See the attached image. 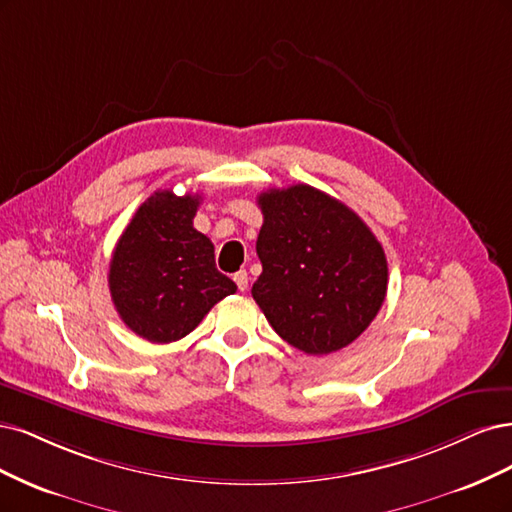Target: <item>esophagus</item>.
<instances>
[{
	"label": "esophagus",
	"mask_w": 512,
	"mask_h": 512,
	"mask_svg": "<svg viewBox=\"0 0 512 512\" xmlns=\"http://www.w3.org/2000/svg\"><path fill=\"white\" fill-rule=\"evenodd\" d=\"M234 280H236V285H238V289H240V291H246V289H249V274H246V270L236 272V274H234Z\"/></svg>",
	"instance_id": "34e87169"
}]
</instances>
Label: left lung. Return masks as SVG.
Listing matches in <instances>:
<instances>
[{"mask_svg":"<svg viewBox=\"0 0 512 512\" xmlns=\"http://www.w3.org/2000/svg\"><path fill=\"white\" fill-rule=\"evenodd\" d=\"M261 274L253 300L274 332L308 355H327L366 332L387 295L381 242L357 214L310 185L257 197Z\"/></svg>","mask_w":512,"mask_h":512,"instance_id":"obj_1","label":"left lung"}]
</instances>
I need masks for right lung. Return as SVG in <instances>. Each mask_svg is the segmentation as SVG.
Listing matches in <instances>:
<instances>
[{"mask_svg": "<svg viewBox=\"0 0 512 512\" xmlns=\"http://www.w3.org/2000/svg\"><path fill=\"white\" fill-rule=\"evenodd\" d=\"M200 195L155 191L136 210L110 259L108 287L123 323L140 338H185L236 283L214 266V244L197 232Z\"/></svg>", "mask_w": 512, "mask_h": 512, "instance_id": "obj_1", "label": "right lung"}]
</instances>
